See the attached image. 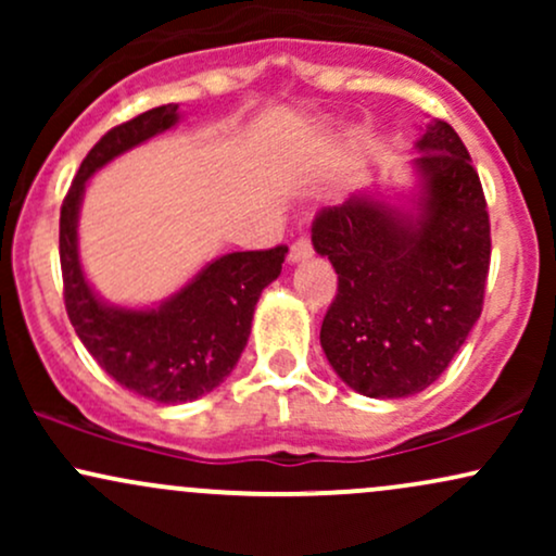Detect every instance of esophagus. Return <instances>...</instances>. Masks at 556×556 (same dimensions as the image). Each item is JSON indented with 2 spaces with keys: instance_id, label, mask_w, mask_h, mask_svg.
Listing matches in <instances>:
<instances>
[{
  "instance_id": "esophagus-1",
  "label": "esophagus",
  "mask_w": 556,
  "mask_h": 556,
  "mask_svg": "<svg viewBox=\"0 0 556 556\" xmlns=\"http://www.w3.org/2000/svg\"><path fill=\"white\" fill-rule=\"evenodd\" d=\"M311 256H314V245H311L308 238H298L290 245V261H292V264H298V261H305Z\"/></svg>"
}]
</instances>
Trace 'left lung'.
Returning <instances> with one entry per match:
<instances>
[{
  "instance_id": "obj_1",
  "label": "left lung",
  "mask_w": 556,
  "mask_h": 556,
  "mask_svg": "<svg viewBox=\"0 0 556 556\" xmlns=\"http://www.w3.org/2000/svg\"><path fill=\"white\" fill-rule=\"evenodd\" d=\"M416 151L410 208L353 193L311 227L316 253L337 271L321 348L344 384L376 400L431 387L481 316L486 290L489 212L468 149L431 119Z\"/></svg>"
}]
</instances>
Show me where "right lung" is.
<instances>
[{"mask_svg":"<svg viewBox=\"0 0 556 556\" xmlns=\"http://www.w3.org/2000/svg\"><path fill=\"white\" fill-rule=\"evenodd\" d=\"M177 123V104H164L112 127L83 159L60 212L62 282L75 334L119 387L162 405L203 397L232 374L261 292L279 277L287 256L285 245L227 253L151 308L112 305L88 285L78 253V216L88 180L112 159Z\"/></svg>","mask_w":556,"mask_h":556,"instance_id":"1","label":"right lung"}]
</instances>
